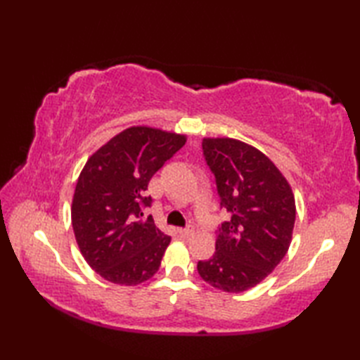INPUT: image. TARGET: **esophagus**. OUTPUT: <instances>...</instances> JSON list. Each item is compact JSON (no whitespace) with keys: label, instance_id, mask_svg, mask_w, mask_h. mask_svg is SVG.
Masks as SVG:
<instances>
[{"label":"esophagus","instance_id":"1","mask_svg":"<svg viewBox=\"0 0 360 360\" xmlns=\"http://www.w3.org/2000/svg\"><path fill=\"white\" fill-rule=\"evenodd\" d=\"M178 233L181 236H192L195 233L193 227H186V229H178Z\"/></svg>","mask_w":360,"mask_h":360}]
</instances>
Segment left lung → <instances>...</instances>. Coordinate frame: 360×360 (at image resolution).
Segmentation results:
<instances>
[{"label": "left lung", "mask_w": 360, "mask_h": 360, "mask_svg": "<svg viewBox=\"0 0 360 360\" xmlns=\"http://www.w3.org/2000/svg\"><path fill=\"white\" fill-rule=\"evenodd\" d=\"M202 150L231 219L219 227L213 257L198 262V274L224 292H244L286 255L295 223L292 188L272 160L246 142L204 137Z\"/></svg>", "instance_id": "1"}]
</instances>
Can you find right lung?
Returning <instances> with one entry per match:
<instances>
[{"label":"right lung","instance_id":"obj_1","mask_svg":"<svg viewBox=\"0 0 360 360\" xmlns=\"http://www.w3.org/2000/svg\"><path fill=\"white\" fill-rule=\"evenodd\" d=\"M186 134L136 125L94 151L74 190L71 221L83 258L106 281L136 286L155 275L170 244L142 207L151 176L186 143Z\"/></svg>","mask_w":360,"mask_h":360}]
</instances>
